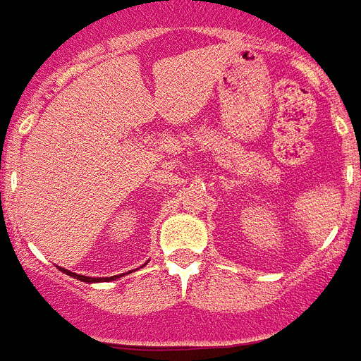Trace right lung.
Masks as SVG:
<instances>
[{"label":"right lung","mask_w":361,"mask_h":361,"mask_svg":"<svg viewBox=\"0 0 361 361\" xmlns=\"http://www.w3.org/2000/svg\"><path fill=\"white\" fill-rule=\"evenodd\" d=\"M61 271L66 272V274H70V276L78 278V280H81V282H87V283L104 282V280H107V282H109V280H116V278L122 276V274H120V276H111V278H90V276H83V274H75V272H70V271H66V269H61Z\"/></svg>","instance_id":"obj_1"}]
</instances>
